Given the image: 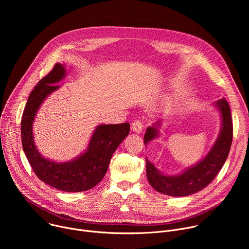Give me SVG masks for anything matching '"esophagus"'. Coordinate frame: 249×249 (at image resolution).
Here are the masks:
<instances>
[{
    "label": "esophagus",
    "mask_w": 249,
    "mask_h": 249,
    "mask_svg": "<svg viewBox=\"0 0 249 249\" xmlns=\"http://www.w3.org/2000/svg\"><path fill=\"white\" fill-rule=\"evenodd\" d=\"M144 128V121L142 119H137L132 123V130L136 133H141Z\"/></svg>",
    "instance_id": "esophagus-1"
}]
</instances>
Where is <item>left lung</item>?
I'll list each match as a JSON object with an SVG mask.
<instances>
[{
    "mask_svg": "<svg viewBox=\"0 0 249 249\" xmlns=\"http://www.w3.org/2000/svg\"><path fill=\"white\" fill-rule=\"evenodd\" d=\"M216 104L222 113L223 127L214 147L200 162L189 167L180 175L166 176L159 172L146 160L147 178L155 190L169 196H187L205 188L217 176L229 156L232 142L233 127L228 101L223 98L218 100ZM157 136V126L149 127L144 136L145 144Z\"/></svg>",
    "mask_w": 249,
    "mask_h": 249,
    "instance_id": "left-lung-1",
    "label": "left lung"
}]
</instances>
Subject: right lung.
Here are the masks:
<instances>
[{
  "mask_svg": "<svg viewBox=\"0 0 249 249\" xmlns=\"http://www.w3.org/2000/svg\"><path fill=\"white\" fill-rule=\"evenodd\" d=\"M65 68L57 63L30 92L21 116V144L34 173L46 184L66 192H82L93 188L107 171L110 159L130 132L129 123L99 125L88 151L77 160L58 163L41 157L33 143L32 122L44 98L59 86Z\"/></svg>",
  "mask_w": 249,
  "mask_h": 249,
  "instance_id": "add662e5",
  "label": "right lung"
}]
</instances>
